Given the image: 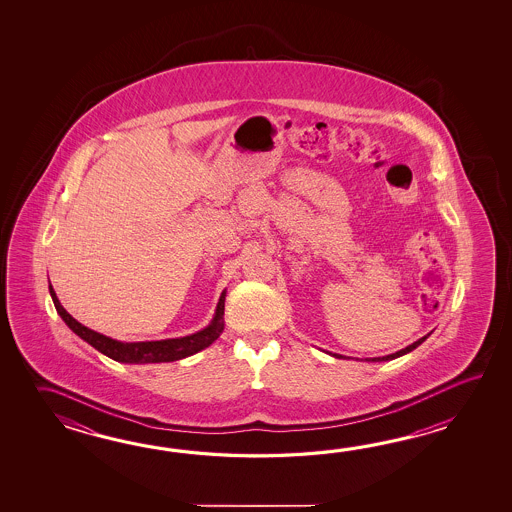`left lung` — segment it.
Wrapping results in <instances>:
<instances>
[{
  "instance_id": "1",
  "label": "left lung",
  "mask_w": 512,
  "mask_h": 512,
  "mask_svg": "<svg viewBox=\"0 0 512 512\" xmlns=\"http://www.w3.org/2000/svg\"><path fill=\"white\" fill-rule=\"evenodd\" d=\"M430 337V335H426V337L419 338V340H415L414 344H410V346H406V348L401 349V351H395L392 355H386V357H375V359H366L368 362H386V360L397 359V357H403L406 353H410V351H414L417 346H421L423 342H425L426 338ZM333 357L335 359H342V355H337V353H333Z\"/></svg>"
}]
</instances>
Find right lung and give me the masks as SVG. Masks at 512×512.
<instances>
[{
  "label": "right lung",
  "mask_w": 512,
  "mask_h": 512,
  "mask_svg": "<svg viewBox=\"0 0 512 512\" xmlns=\"http://www.w3.org/2000/svg\"><path fill=\"white\" fill-rule=\"evenodd\" d=\"M49 293H51L58 315L62 316V320L75 335L86 340L89 346L98 349L109 359L124 362V364H152V362H174V360L186 359L190 355H196L197 351L208 348L214 340H218L219 335L223 333V327H225V320H223L225 296H227L225 291L219 296L214 318L210 320V324L205 329L197 331L194 335H186V337L150 340V342H120V340L106 337L89 327L82 326L62 307L53 285H49Z\"/></svg>",
  "instance_id": "1"
}]
</instances>
